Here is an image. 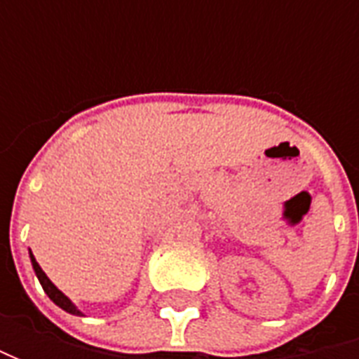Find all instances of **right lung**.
Wrapping results in <instances>:
<instances>
[{
  "instance_id": "1",
  "label": "right lung",
  "mask_w": 359,
  "mask_h": 359,
  "mask_svg": "<svg viewBox=\"0 0 359 359\" xmlns=\"http://www.w3.org/2000/svg\"><path fill=\"white\" fill-rule=\"evenodd\" d=\"M29 257H32V266H34V269H35V276H37V280H39V283H41L43 292H46V294L49 296V299H51V302H53L55 306H60L62 310L67 311V313H76V316H81L76 306H74V304H72V302H69L67 297L63 296L62 292H60V290H57V287H55L53 283L49 282V278L46 276V273H43V269L39 268V264L35 262L34 254H29Z\"/></svg>"
}]
</instances>
